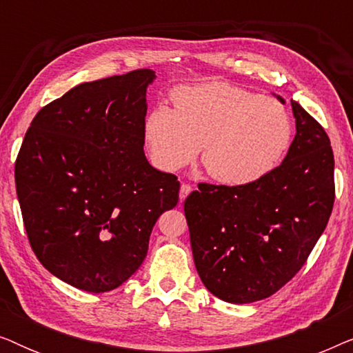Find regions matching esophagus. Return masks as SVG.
<instances>
[{
    "instance_id": "34e87169",
    "label": "esophagus",
    "mask_w": 353,
    "mask_h": 353,
    "mask_svg": "<svg viewBox=\"0 0 353 353\" xmlns=\"http://www.w3.org/2000/svg\"><path fill=\"white\" fill-rule=\"evenodd\" d=\"M191 191H192V186L186 185V183H183L181 188H180V201H185Z\"/></svg>"
}]
</instances>
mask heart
<instances>
[{
    "label": "heart",
    "mask_w": 353,
    "mask_h": 353,
    "mask_svg": "<svg viewBox=\"0 0 353 353\" xmlns=\"http://www.w3.org/2000/svg\"><path fill=\"white\" fill-rule=\"evenodd\" d=\"M173 108L157 104L144 122V139L157 168L175 172L202 149L209 175L228 186L257 183L283 161L292 120L278 101L223 81L180 86Z\"/></svg>",
    "instance_id": "1"
}]
</instances>
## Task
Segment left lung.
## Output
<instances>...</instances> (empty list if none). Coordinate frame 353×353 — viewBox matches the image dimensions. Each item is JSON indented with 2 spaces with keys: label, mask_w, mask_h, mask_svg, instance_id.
<instances>
[{
  "label": "left lung",
  "mask_w": 353,
  "mask_h": 353,
  "mask_svg": "<svg viewBox=\"0 0 353 353\" xmlns=\"http://www.w3.org/2000/svg\"><path fill=\"white\" fill-rule=\"evenodd\" d=\"M291 105L297 132L281 165L252 185L202 183L185 201L196 270L225 302L250 303L279 291L330 220L336 196L331 141L301 104Z\"/></svg>",
  "instance_id": "obj_1"
}]
</instances>
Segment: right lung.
I'll return each mask as SVG.
<instances>
[{
	"mask_svg": "<svg viewBox=\"0 0 353 353\" xmlns=\"http://www.w3.org/2000/svg\"><path fill=\"white\" fill-rule=\"evenodd\" d=\"M151 69L88 81L38 110L16 159L23 226L48 272L108 292L141 267L180 181L144 156Z\"/></svg>",
	"mask_w": 353,
	"mask_h": 353,
	"instance_id": "1",
	"label": "right lung"
}]
</instances>
